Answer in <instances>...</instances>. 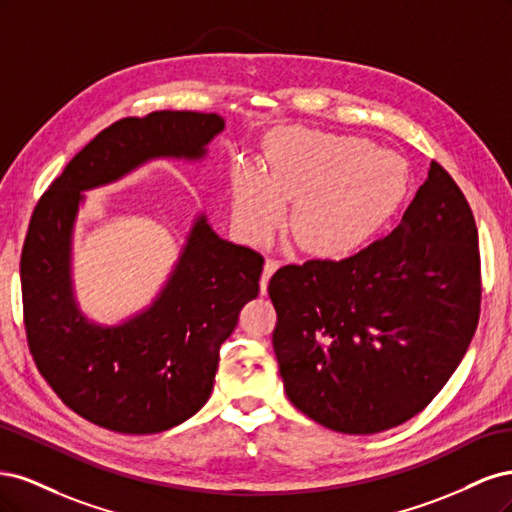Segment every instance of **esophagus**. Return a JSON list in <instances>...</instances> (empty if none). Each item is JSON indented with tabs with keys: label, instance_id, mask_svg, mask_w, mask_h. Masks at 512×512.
<instances>
[{
	"label": "esophagus",
	"instance_id": "obj_1",
	"mask_svg": "<svg viewBox=\"0 0 512 512\" xmlns=\"http://www.w3.org/2000/svg\"><path fill=\"white\" fill-rule=\"evenodd\" d=\"M277 267H280V262L273 260V258H267V262H265V271H262V277H260V292H262V294H267L269 280H271V275L277 271Z\"/></svg>",
	"mask_w": 512,
	"mask_h": 512
}]
</instances>
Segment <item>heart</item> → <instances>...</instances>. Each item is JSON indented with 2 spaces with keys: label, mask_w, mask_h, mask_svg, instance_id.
Segmentation results:
<instances>
[{
  "label": "heart",
  "mask_w": 512,
  "mask_h": 512,
  "mask_svg": "<svg viewBox=\"0 0 512 512\" xmlns=\"http://www.w3.org/2000/svg\"><path fill=\"white\" fill-rule=\"evenodd\" d=\"M408 166L356 136L288 130L275 136L265 175L243 166L232 188V213L243 235L265 243L294 203L292 235L305 250L344 256L374 239L408 194Z\"/></svg>",
  "instance_id": "b5f03b06"
}]
</instances>
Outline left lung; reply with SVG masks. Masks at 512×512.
<instances>
[{
    "mask_svg": "<svg viewBox=\"0 0 512 512\" xmlns=\"http://www.w3.org/2000/svg\"><path fill=\"white\" fill-rule=\"evenodd\" d=\"M480 294L472 209L431 160L389 235L342 260L314 258L271 277L273 348L288 399L354 436L406 423L461 363Z\"/></svg>",
    "mask_w": 512,
    "mask_h": 512,
    "instance_id": "obj_1",
    "label": "left lung"
}]
</instances>
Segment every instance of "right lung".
I'll list each match as a JSON object with an SVG mask.
<instances>
[{
    "label": "right lung",
    "mask_w": 512,
    "mask_h": 512,
    "mask_svg": "<svg viewBox=\"0 0 512 512\" xmlns=\"http://www.w3.org/2000/svg\"><path fill=\"white\" fill-rule=\"evenodd\" d=\"M222 128L220 115L194 111L119 119L76 153L32 213L21 252L27 346L57 397L89 423L143 436L188 421L211 395L239 312L258 297L265 258L220 239L200 218L145 314L102 329L72 301L70 230L81 192L147 158H200Z\"/></svg>",
    "instance_id": "add662e5"
}]
</instances>
